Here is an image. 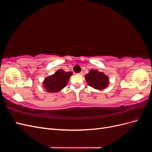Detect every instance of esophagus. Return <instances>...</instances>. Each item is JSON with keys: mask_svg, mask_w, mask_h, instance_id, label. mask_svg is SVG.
Here are the masks:
<instances>
[{"mask_svg": "<svg viewBox=\"0 0 152 152\" xmlns=\"http://www.w3.org/2000/svg\"><path fill=\"white\" fill-rule=\"evenodd\" d=\"M78 74H79V75H82V74H83V72H81L80 73H78Z\"/></svg>", "mask_w": 152, "mask_h": 152, "instance_id": "obj_1", "label": "esophagus"}]
</instances>
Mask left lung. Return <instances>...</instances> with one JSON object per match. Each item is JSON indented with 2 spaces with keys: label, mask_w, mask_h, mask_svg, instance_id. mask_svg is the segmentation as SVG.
I'll list each match as a JSON object with an SVG mask.
<instances>
[{
  "label": "left lung",
  "mask_w": 152,
  "mask_h": 152,
  "mask_svg": "<svg viewBox=\"0 0 152 152\" xmlns=\"http://www.w3.org/2000/svg\"><path fill=\"white\" fill-rule=\"evenodd\" d=\"M85 79L88 85L96 89H104L109 83L108 76L97 70H91L86 75Z\"/></svg>",
  "instance_id": "obj_1"
}]
</instances>
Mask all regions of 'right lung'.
I'll return each mask as SVG.
<instances>
[{
  "label": "right lung",
  "instance_id": "obj_1",
  "mask_svg": "<svg viewBox=\"0 0 152 152\" xmlns=\"http://www.w3.org/2000/svg\"><path fill=\"white\" fill-rule=\"evenodd\" d=\"M73 74L72 72H66L62 70H59L54 74L48 77L43 82V86L49 93H56L61 91L65 87L70 77Z\"/></svg>",
  "mask_w": 152,
  "mask_h": 152
}]
</instances>
